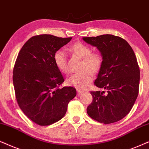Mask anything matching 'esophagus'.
<instances>
[{"mask_svg": "<svg viewBox=\"0 0 149 149\" xmlns=\"http://www.w3.org/2000/svg\"><path fill=\"white\" fill-rule=\"evenodd\" d=\"M82 91H80V90H78V93H77V94H78V95H82Z\"/></svg>", "mask_w": 149, "mask_h": 149, "instance_id": "esophagus-1", "label": "esophagus"}]
</instances>
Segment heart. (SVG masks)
Here are the masks:
<instances>
[{
  "instance_id": "heart-1",
  "label": "heart",
  "mask_w": 149,
  "mask_h": 149,
  "mask_svg": "<svg viewBox=\"0 0 149 149\" xmlns=\"http://www.w3.org/2000/svg\"><path fill=\"white\" fill-rule=\"evenodd\" d=\"M67 50L71 55L81 59L80 71L71 75L67 79L69 86L83 90L92 82L93 73H98L103 64V57L99 52H91V48L82 42H76L71 45ZM56 67L62 72L68 73L67 55L62 49L55 52L53 56Z\"/></svg>"
}]
</instances>
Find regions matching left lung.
Wrapping results in <instances>:
<instances>
[{
    "instance_id": "8db88e82",
    "label": "left lung",
    "mask_w": 149,
    "mask_h": 149,
    "mask_svg": "<svg viewBox=\"0 0 149 149\" xmlns=\"http://www.w3.org/2000/svg\"><path fill=\"white\" fill-rule=\"evenodd\" d=\"M100 49L103 64L94 84L104 91H91L93 102L87 107L91 118L104 124L117 122L132 110L138 97L140 68L134 50L124 39L112 35L83 37Z\"/></svg>"
}]
</instances>
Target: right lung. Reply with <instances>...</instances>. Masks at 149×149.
Masks as SVG:
<instances>
[{
    "mask_svg": "<svg viewBox=\"0 0 149 149\" xmlns=\"http://www.w3.org/2000/svg\"><path fill=\"white\" fill-rule=\"evenodd\" d=\"M52 35L32 37L19 51L13 70L15 98L29 119L41 126L58 121L76 97L72 86L59 88L64 78L56 67L55 52L71 40Z\"/></svg>",
    "mask_w": 149,
    "mask_h": 149,
    "instance_id": "add662e5",
    "label": "right lung"
}]
</instances>
